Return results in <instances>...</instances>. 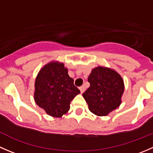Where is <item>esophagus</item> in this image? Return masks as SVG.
Listing matches in <instances>:
<instances>
[{
    "mask_svg": "<svg viewBox=\"0 0 153 153\" xmlns=\"http://www.w3.org/2000/svg\"><path fill=\"white\" fill-rule=\"evenodd\" d=\"M79 89L81 91V93H83L85 91V87H84V86H81L79 87Z\"/></svg>",
    "mask_w": 153,
    "mask_h": 153,
    "instance_id": "esophagus-1",
    "label": "esophagus"
}]
</instances>
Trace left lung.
Segmentation results:
<instances>
[{
    "label": "left lung",
    "mask_w": 153,
    "mask_h": 153,
    "mask_svg": "<svg viewBox=\"0 0 153 153\" xmlns=\"http://www.w3.org/2000/svg\"><path fill=\"white\" fill-rule=\"evenodd\" d=\"M89 87L83 93L89 109L98 116H105L119 106L124 93V81L113 69L98 67L88 78Z\"/></svg>",
    "instance_id": "obj_1"
}]
</instances>
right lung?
Segmentation results:
<instances>
[{
  "label": "right lung",
  "instance_id": "right-lung-1",
  "mask_svg": "<svg viewBox=\"0 0 153 153\" xmlns=\"http://www.w3.org/2000/svg\"><path fill=\"white\" fill-rule=\"evenodd\" d=\"M35 101L48 115L61 118L70 108L72 100L80 93L64 64L51 62L40 70L35 84Z\"/></svg>",
  "mask_w": 153,
  "mask_h": 153
}]
</instances>
